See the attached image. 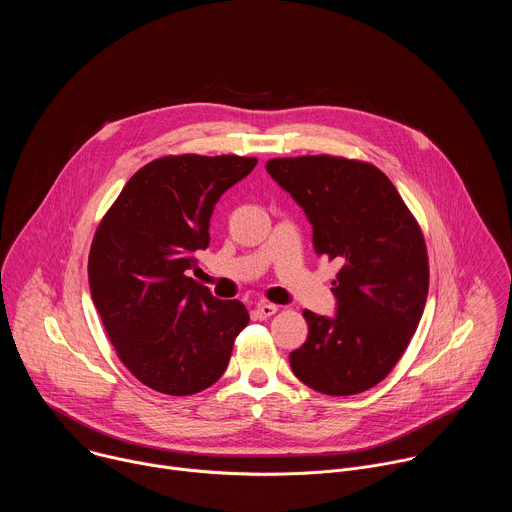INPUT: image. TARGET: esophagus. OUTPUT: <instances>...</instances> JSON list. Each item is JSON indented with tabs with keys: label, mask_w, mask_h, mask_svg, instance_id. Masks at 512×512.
<instances>
[{
	"label": "esophagus",
	"mask_w": 512,
	"mask_h": 512,
	"mask_svg": "<svg viewBox=\"0 0 512 512\" xmlns=\"http://www.w3.org/2000/svg\"><path fill=\"white\" fill-rule=\"evenodd\" d=\"M275 312H277V306H273V304H267V302H261V304H257V306H255V310H253V316H255L257 320H265V318L273 316Z\"/></svg>",
	"instance_id": "34e87169"
}]
</instances>
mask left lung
I'll use <instances>...</instances> for the list:
<instances>
[{"instance_id":"left-lung-1","label":"left lung","mask_w":512,"mask_h":512,"mask_svg":"<svg viewBox=\"0 0 512 512\" xmlns=\"http://www.w3.org/2000/svg\"><path fill=\"white\" fill-rule=\"evenodd\" d=\"M265 168L304 210L314 251L342 263L332 281L334 316L304 310L308 338L289 352L291 371L324 395L367 391L389 375L421 320L429 287L423 235L371 164L304 156Z\"/></svg>"}]
</instances>
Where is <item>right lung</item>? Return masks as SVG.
<instances>
[{
	"mask_svg": "<svg viewBox=\"0 0 512 512\" xmlns=\"http://www.w3.org/2000/svg\"><path fill=\"white\" fill-rule=\"evenodd\" d=\"M257 158L170 156L131 176L89 253L93 304L125 367L166 395H194L227 371L249 324L239 300L188 277L210 243L214 204Z\"/></svg>",
	"mask_w": 512,
	"mask_h": 512,
	"instance_id": "obj_1",
	"label": "right lung"
}]
</instances>
